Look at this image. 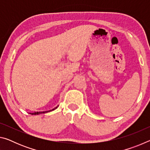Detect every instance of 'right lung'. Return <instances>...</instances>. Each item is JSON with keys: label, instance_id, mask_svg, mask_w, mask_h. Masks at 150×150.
<instances>
[{"label": "right lung", "instance_id": "add662e5", "mask_svg": "<svg viewBox=\"0 0 150 150\" xmlns=\"http://www.w3.org/2000/svg\"><path fill=\"white\" fill-rule=\"evenodd\" d=\"M57 107H55V108H54V109H52V110H50V111H44V112H34V113H32L31 115H39V114H43V113H46V112H50V111H52V110H54L55 109H56L57 108Z\"/></svg>", "mask_w": 150, "mask_h": 150}]
</instances>
